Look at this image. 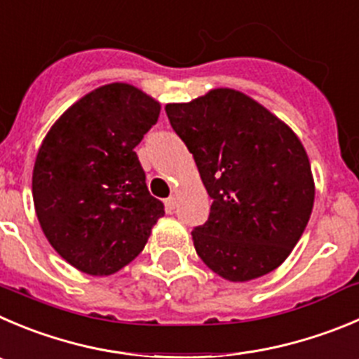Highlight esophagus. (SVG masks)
<instances>
[{
	"label": "esophagus",
	"mask_w": 359,
	"mask_h": 359,
	"mask_svg": "<svg viewBox=\"0 0 359 359\" xmlns=\"http://www.w3.org/2000/svg\"><path fill=\"white\" fill-rule=\"evenodd\" d=\"M175 205H177L175 196H170V198L164 200V207H166V210H168V212H173V210H175Z\"/></svg>",
	"instance_id": "1"
}]
</instances>
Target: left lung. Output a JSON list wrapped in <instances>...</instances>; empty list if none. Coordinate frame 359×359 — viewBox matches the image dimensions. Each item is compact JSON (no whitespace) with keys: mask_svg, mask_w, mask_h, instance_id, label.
Returning a JSON list of instances; mask_svg holds the SVG:
<instances>
[{"mask_svg":"<svg viewBox=\"0 0 359 359\" xmlns=\"http://www.w3.org/2000/svg\"><path fill=\"white\" fill-rule=\"evenodd\" d=\"M164 109L212 198L209 219L191 232L203 264L229 281L255 280L281 266L303 236L316 198L296 133L232 88Z\"/></svg>","mask_w":359,"mask_h":359,"instance_id":"obj_1","label":"left lung"}]
</instances>
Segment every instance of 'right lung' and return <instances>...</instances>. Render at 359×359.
<instances>
[{
    "instance_id": "add662e5",
    "label": "right lung",
    "mask_w": 359,
    "mask_h": 359,
    "mask_svg": "<svg viewBox=\"0 0 359 359\" xmlns=\"http://www.w3.org/2000/svg\"><path fill=\"white\" fill-rule=\"evenodd\" d=\"M161 104L127 83L95 88L46 134L33 166V203L63 260L109 276L142 253L164 205L149 193L134 147Z\"/></svg>"
}]
</instances>
